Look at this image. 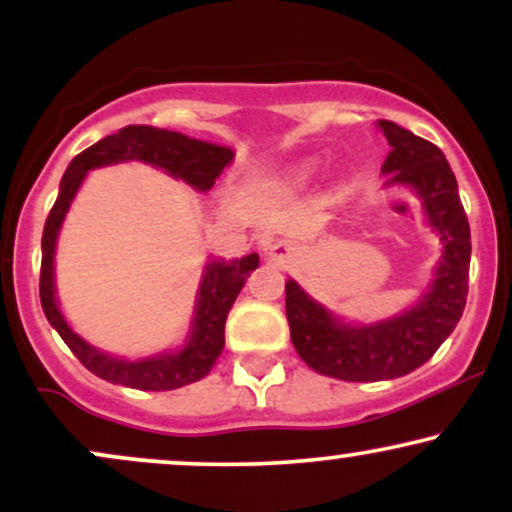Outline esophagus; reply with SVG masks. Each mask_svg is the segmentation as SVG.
Segmentation results:
<instances>
[{"mask_svg":"<svg viewBox=\"0 0 512 512\" xmlns=\"http://www.w3.org/2000/svg\"><path fill=\"white\" fill-rule=\"evenodd\" d=\"M269 255H272V260L276 262H286L293 255V245L289 240H279V243H274L272 248H269Z\"/></svg>","mask_w":512,"mask_h":512,"instance_id":"1","label":"esophagus"}]
</instances>
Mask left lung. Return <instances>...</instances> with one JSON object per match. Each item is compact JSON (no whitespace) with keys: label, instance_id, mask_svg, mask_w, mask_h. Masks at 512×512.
Instances as JSON below:
<instances>
[{"label":"left lung","instance_id":"left-lung-1","mask_svg":"<svg viewBox=\"0 0 512 512\" xmlns=\"http://www.w3.org/2000/svg\"><path fill=\"white\" fill-rule=\"evenodd\" d=\"M390 154L383 170L390 182L411 185L424 199L428 219L443 240L431 291L407 313L370 327L342 325L322 305L286 281V317L298 356L320 375L346 383H378L402 378L438 351L460 322L469 291L472 238L450 163L436 144L390 120H378Z\"/></svg>","mask_w":512,"mask_h":512}]
</instances>
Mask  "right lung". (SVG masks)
<instances>
[{
    "label": "right lung",
    "instance_id": "1",
    "mask_svg": "<svg viewBox=\"0 0 512 512\" xmlns=\"http://www.w3.org/2000/svg\"><path fill=\"white\" fill-rule=\"evenodd\" d=\"M144 161L151 166L163 168L175 178L185 180L195 190H211L223 168L231 163L233 151L214 146L199 139H190L185 134L168 132L149 125H129L120 132L110 134L98 144L88 146L69 163L67 173L60 182V195L52 204L48 221L43 228V260H40V303L50 325L60 332L64 344L72 349L84 366L98 378L108 383L134 387V390H175L197 383L214 368L216 358L223 351V327H226L228 310L238 298L252 269H257L260 257L257 252L240 257L233 262H211L204 272L202 289H199L195 327L192 337L180 354L146 358V361H122L98 349L88 346L84 339L76 337L64 322V317L55 301V281H52V262H55V240L60 231L64 214L79 190L81 180L91 168L108 166L117 161Z\"/></svg>",
    "mask_w": 512,
    "mask_h": 512
}]
</instances>
